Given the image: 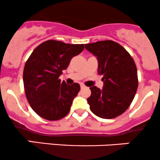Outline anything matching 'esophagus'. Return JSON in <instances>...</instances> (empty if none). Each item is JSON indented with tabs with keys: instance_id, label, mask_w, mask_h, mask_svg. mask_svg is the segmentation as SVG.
<instances>
[{
	"instance_id": "1",
	"label": "esophagus",
	"mask_w": 160,
	"mask_h": 160,
	"mask_svg": "<svg viewBox=\"0 0 160 160\" xmlns=\"http://www.w3.org/2000/svg\"><path fill=\"white\" fill-rule=\"evenodd\" d=\"M80 86H81V88H82V89H83V88H86V86H85V85H82V84H81V85H80Z\"/></svg>"
}]
</instances>
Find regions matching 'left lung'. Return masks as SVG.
<instances>
[{
    "mask_svg": "<svg viewBox=\"0 0 160 160\" xmlns=\"http://www.w3.org/2000/svg\"><path fill=\"white\" fill-rule=\"evenodd\" d=\"M97 57L99 75H102L103 88L90 87L92 94L87 99L92 113L104 119L123 114L129 108L138 87L134 60L123 46L112 40L85 45Z\"/></svg>",
    "mask_w": 160,
    "mask_h": 160,
    "instance_id": "1",
    "label": "left lung"
}]
</instances>
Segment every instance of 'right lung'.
<instances>
[{
    "label": "right lung",
    "mask_w": 160,
    "mask_h": 160,
    "mask_svg": "<svg viewBox=\"0 0 160 160\" xmlns=\"http://www.w3.org/2000/svg\"><path fill=\"white\" fill-rule=\"evenodd\" d=\"M83 49L84 44L47 40L32 51L26 62L23 79L27 101L39 117L58 121L68 114L80 85H68L59 77Z\"/></svg>",
    "instance_id": "add662e5"
}]
</instances>
